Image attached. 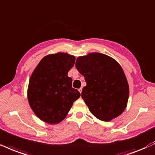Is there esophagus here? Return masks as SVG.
<instances>
[{"label": "esophagus", "instance_id": "obj_1", "mask_svg": "<svg viewBox=\"0 0 155 155\" xmlns=\"http://www.w3.org/2000/svg\"><path fill=\"white\" fill-rule=\"evenodd\" d=\"M79 92L80 93H81V92H82V88L79 89Z\"/></svg>", "mask_w": 155, "mask_h": 155}]
</instances>
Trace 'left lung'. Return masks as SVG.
<instances>
[{
    "mask_svg": "<svg viewBox=\"0 0 155 155\" xmlns=\"http://www.w3.org/2000/svg\"><path fill=\"white\" fill-rule=\"evenodd\" d=\"M76 68L84 77L81 97L97 118L110 121L125 110L129 95L127 79L120 65L105 54L78 57Z\"/></svg>",
    "mask_w": 155,
    "mask_h": 155,
    "instance_id": "left-lung-1",
    "label": "left lung"
}]
</instances>
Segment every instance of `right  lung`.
I'll list each match as a JSON object with an SVG mask.
<instances>
[{
  "label": "right lung",
  "instance_id": "right-lung-1",
  "mask_svg": "<svg viewBox=\"0 0 155 155\" xmlns=\"http://www.w3.org/2000/svg\"><path fill=\"white\" fill-rule=\"evenodd\" d=\"M75 57L58 53L45 56L29 79L27 98L35 114L44 122L57 124L66 117L80 93L72 88L68 72Z\"/></svg>",
  "mask_w": 155,
  "mask_h": 155
}]
</instances>
